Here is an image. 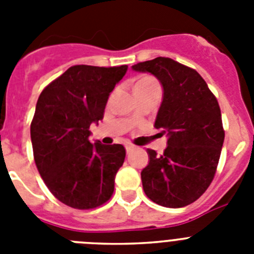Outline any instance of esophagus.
<instances>
[{"label":"esophagus","instance_id":"esophagus-1","mask_svg":"<svg viewBox=\"0 0 254 254\" xmlns=\"http://www.w3.org/2000/svg\"><path fill=\"white\" fill-rule=\"evenodd\" d=\"M134 149H136V146H133V145H131V143H127V145H126V151H127V154L133 151Z\"/></svg>","mask_w":254,"mask_h":254}]
</instances>
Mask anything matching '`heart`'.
Returning a JSON list of instances; mask_svg holds the SVG:
<instances>
[{
    "instance_id": "1",
    "label": "heart",
    "mask_w": 254,
    "mask_h": 254,
    "mask_svg": "<svg viewBox=\"0 0 254 254\" xmlns=\"http://www.w3.org/2000/svg\"><path fill=\"white\" fill-rule=\"evenodd\" d=\"M151 85H158L154 78L151 77H142L140 78L136 84V86H151Z\"/></svg>"
}]
</instances>
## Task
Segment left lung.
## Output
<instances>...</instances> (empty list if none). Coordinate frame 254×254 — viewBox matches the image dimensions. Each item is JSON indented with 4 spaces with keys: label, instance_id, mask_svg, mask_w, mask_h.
Wrapping results in <instances>:
<instances>
[{
    "label": "left lung",
    "instance_id": "left-lung-1",
    "mask_svg": "<svg viewBox=\"0 0 254 254\" xmlns=\"http://www.w3.org/2000/svg\"><path fill=\"white\" fill-rule=\"evenodd\" d=\"M132 69L160 81L163 100L154 127L168 137L163 155L147 150L143 190L164 207H185L202 196L216 172L225 137L219 103L196 69L172 58L140 62Z\"/></svg>",
    "mask_w": 254,
    "mask_h": 254
}]
</instances>
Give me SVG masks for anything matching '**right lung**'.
Masks as SVG:
<instances>
[{
	"mask_svg": "<svg viewBox=\"0 0 254 254\" xmlns=\"http://www.w3.org/2000/svg\"><path fill=\"white\" fill-rule=\"evenodd\" d=\"M127 68L72 66L39 95L30 126L34 160L52 194L69 207H98L113 194L126 150L120 143H91L89 128L103 120L109 94Z\"/></svg>",
	"mask_w": 254,
	"mask_h": 254,
	"instance_id": "obj_1",
	"label": "right lung"
}]
</instances>
